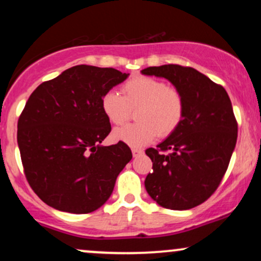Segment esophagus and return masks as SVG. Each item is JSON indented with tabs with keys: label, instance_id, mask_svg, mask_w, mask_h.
Instances as JSON below:
<instances>
[{
	"label": "esophagus",
	"instance_id": "1",
	"mask_svg": "<svg viewBox=\"0 0 261 261\" xmlns=\"http://www.w3.org/2000/svg\"><path fill=\"white\" fill-rule=\"evenodd\" d=\"M131 152H133L134 157H137V155H140V154L143 153L142 149H140V148H133V149H131Z\"/></svg>",
	"mask_w": 261,
	"mask_h": 261
}]
</instances>
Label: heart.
I'll list each match as a JSON object with an SVG mask.
<instances>
[{
  "label": "heart",
  "instance_id": "b5f03b06",
  "mask_svg": "<svg viewBox=\"0 0 261 261\" xmlns=\"http://www.w3.org/2000/svg\"><path fill=\"white\" fill-rule=\"evenodd\" d=\"M122 94L108 91L100 107L107 119L121 125L137 109V124L126 125L114 131V139L131 147H143L155 140L174 133L184 118L185 103L180 91L167 86L163 81L139 76L122 85Z\"/></svg>",
  "mask_w": 261,
  "mask_h": 261
}]
</instances>
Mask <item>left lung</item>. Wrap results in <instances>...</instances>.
<instances>
[{"instance_id":"1","label":"left lung","mask_w":261,"mask_h":261,"mask_svg":"<svg viewBox=\"0 0 261 261\" xmlns=\"http://www.w3.org/2000/svg\"><path fill=\"white\" fill-rule=\"evenodd\" d=\"M141 73L168 80L185 103L179 127L157 146L160 149L146 151L153 163L146 190L162 207L193 208L215 193L228 168L238 133L232 103L222 86L193 67L162 65Z\"/></svg>"}]
</instances>
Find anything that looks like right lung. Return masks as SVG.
<instances>
[{"label": "right lung", "mask_w": 261, "mask_h": 261, "mask_svg": "<svg viewBox=\"0 0 261 261\" xmlns=\"http://www.w3.org/2000/svg\"><path fill=\"white\" fill-rule=\"evenodd\" d=\"M127 77L112 67L79 65L31 94L17 141L27 180L46 205L89 214L112 195L133 153L126 143L100 145L112 130L100 100Z\"/></svg>", "instance_id": "1"}]
</instances>
